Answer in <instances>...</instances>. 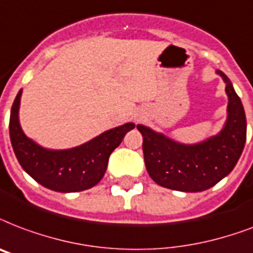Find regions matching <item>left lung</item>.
I'll list each match as a JSON object with an SVG mask.
<instances>
[{"label": "left lung", "instance_id": "1", "mask_svg": "<svg viewBox=\"0 0 253 253\" xmlns=\"http://www.w3.org/2000/svg\"><path fill=\"white\" fill-rule=\"evenodd\" d=\"M217 73L227 84L228 119L216 136L194 146L179 144L167 136L136 126L143 135L146 169L159 186L183 192H199L211 188L227 176L238 163L247 138L244 107L231 81Z\"/></svg>", "mask_w": 253, "mask_h": 253}]
</instances>
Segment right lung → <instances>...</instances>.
Returning a JSON list of instances; mask_svg holds the SVG:
<instances>
[{"instance_id": "obj_1", "label": "right lung", "mask_w": 253, "mask_h": 253, "mask_svg": "<svg viewBox=\"0 0 253 253\" xmlns=\"http://www.w3.org/2000/svg\"><path fill=\"white\" fill-rule=\"evenodd\" d=\"M21 94L19 90L11 106L9 132L22 169L40 184L58 192H78L101 182L111 152L121 144L126 132L134 128V123L106 131L80 147L51 151L40 147L21 130L18 122Z\"/></svg>"}]
</instances>
